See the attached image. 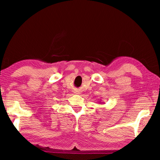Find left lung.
<instances>
[{"instance_id": "8db88e82", "label": "left lung", "mask_w": 160, "mask_h": 160, "mask_svg": "<svg viewBox=\"0 0 160 160\" xmlns=\"http://www.w3.org/2000/svg\"><path fill=\"white\" fill-rule=\"evenodd\" d=\"M99 103H102V102H99Z\"/></svg>"}]
</instances>
